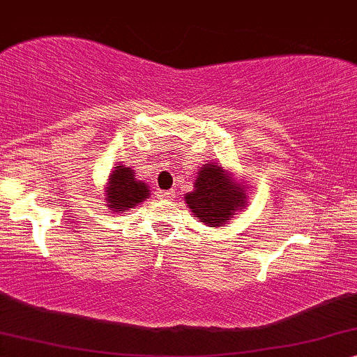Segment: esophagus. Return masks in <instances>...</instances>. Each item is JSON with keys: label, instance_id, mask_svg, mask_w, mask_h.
I'll use <instances>...</instances> for the list:
<instances>
[{"label": "esophagus", "instance_id": "34e87169", "mask_svg": "<svg viewBox=\"0 0 357 357\" xmlns=\"http://www.w3.org/2000/svg\"><path fill=\"white\" fill-rule=\"evenodd\" d=\"M158 197H162V199L164 200H172L175 197V192L174 190H165V192H160V195Z\"/></svg>", "mask_w": 357, "mask_h": 357}]
</instances>
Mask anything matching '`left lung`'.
<instances>
[{
    "mask_svg": "<svg viewBox=\"0 0 357 357\" xmlns=\"http://www.w3.org/2000/svg\"><path fill=\"white\" fill-rule=\"evenodd\" d=\"M193 187V192L187 193L185 202L206 225H225L235 210L245 206L243 188L231 182L218 165H204Z\"/></svg>",
    "mask_w": 357,
    "mask_h": 357,
    "instance_id": "left-lung-1",
    "label": "left lung"
}]
</instances>
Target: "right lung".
<instances>
[{
  "label": "right lung",
  "mask_w": 357,
  "mask_h": 357,
  "mask_svg": "<svg viewBox=\"0 0 357 357\" xmlns=\"http://www.w3.org/2000/svg\"><path fill=\"white\" fill-rule=\"evenodd\" d=\"M151 195L149 187L140 180H135L134 170L127 169L124 165H119L109 175V187L105 192V200H107L109 208L114 212H124L132 206Z\"/></svg>",
  "instance_id": "right-lung-1"
}]
</instances>
